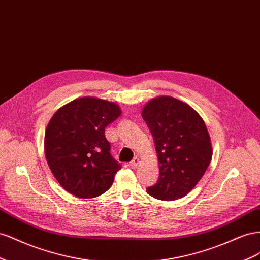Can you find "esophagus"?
Segmentation results:
<instances>
[{
	"label": "esophagus",
	"instance_id": "esophagus-1",
	"mask_svg": "<svg viewBox=\"0 0 260 260\" xmlns=\"http://www.w3.org/2000/svg\"><path fill=\"white\" fill-rule=\"evenodd\" d=\"M140 163V160H139V158H134L133 159L132 161H131V163H129V166H131V168H133V169H135V168H137L138 167V165Z\"/></svg>",
	"mask_w": 260,
	"mask_h": 260
}]
</instances>
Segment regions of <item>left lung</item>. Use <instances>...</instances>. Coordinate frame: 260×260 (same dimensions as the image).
<instances>
[{"label": "left lung", "mask_w": 260, "mask_h": 260, "mask_svg": "<svg viewBox=\"0 0 260 260\" xmlns=\"http://www.w3.org/2000/svg\"><path fill=\"white\" fill-rule=\"evenodd\" d=\"M142 116L153 137L160 175L147 188L160 200L186 196L205 174L212 158L206 124L187 103L159 95L146 103Z\"/></svg>", "instance_id": "1"}]
</instances>
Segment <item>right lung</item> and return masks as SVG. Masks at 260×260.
<instances>
[{"instance_id":"obj_1","label":"right lung","mask_w":260,"mask_h":260,"mask_svg":"<svg viewBox=\"0 0 260 260\" xmlns=\"http://www.w3.org/2000/svg\"><path fill=\"white\" fill-rule=\"evenodd\" d=\"M115 102L83 97L61 107L44 134V153L61 186L79 198L106 192L121 169L110 153L105 128L121 115Z\"/></svg>"}]
</instances>
